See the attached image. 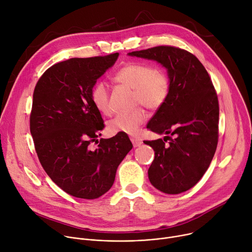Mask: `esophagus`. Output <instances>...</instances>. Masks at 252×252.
Returning a JSON list of instances; mask_svg holds the SVG:
<instances>
[{"label": "esophagus", "mask_w": 252, "mask_h": 252, "mask_svg": "<svg viewBox=\"0 0 252 252\" xmlns=\"http://www.w3.org/2000/svg\"><path fill=\"white\" fill-rule=\"evenodd\" d=\"M130 140H131V142H132V145H133L134 148L139 147V146L141 145V143H142V141H141L140 139L136 138V137H130Z\"/></svg>", "instance_id": "34e87169"}]
</instances>
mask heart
I'll use <instances>...</instances> for the list:
<instances>
[{
  "mask_svg": "<svg viewBox=\"0 0 252 252\" xmlns=\"http://www.w3.org/2000/svg\"><path fill=\"white\" fill-rule=\"evenodd\" d=\"M113 80L133 90V103L142 104L151 111L161 107L170 93V79L166 70L160 66H152L148 63L128 62L116 71ZM91 99L99 113L112 115L110 93L104 83L94 84L91 91ZM146 120L145 110L137 106L130 112L119 114L109 123V130L112 133L134 134Z\"/></svg>",
  "mask_w": 252,
  "mask_h": 252,
  "instance_id": "heart-1",
  "label": "heart"
}]
</instances>
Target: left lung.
Returning <instances> with one entry per match:
<instances>
[{
	"label": "left lung",
	"mask_w": 252,
	"mask_h": 252,
	"mask_svg": "<svg viewBox=\"0 0 252 252\" xmlns=\"http://www.w3.org/2000/svg\"><path fill=\"white\" fill-rule=\"evenodd\" d=\"M128 55L155 60L167 68L169 95L147 126L150 130L166 135L163 139L143 141L156 153L149 178L164 193L187 191L200 181L217 151V91L203 64L186 50L158 46Z\"/></svg>",
	"instance_id": "left-lung-1"
}]
</instances>
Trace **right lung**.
Returning <instances> with one entry per match:
<instances>
[{"label": "right lung", "instance_id": "add662e5", "mask_svg": "<svg viewBox=\"0 0 252 252\" xmlns=\"http://www.w3.org/2000/svg\"><path fill=\"white\" fill-rule=\"evenodd\" d=\"M119 53L73 58L49 67L35 85L30 130L39 160L66 193L86 199L101 196L114 185L119 164L132 149L125 132L97 142L104 122L91 91Z\"/></svg>", "mask_w": 252, "mask_h": 252}]
</instances>
